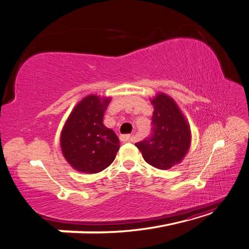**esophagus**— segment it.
<instances>
[{
  "label": "esophagus",
  "mask_w": 249,
  "mask_h": 249,
  "mask_svg": "<svg viewBox=\"0 0 249 249\" xmlns=\"http://www.w3.org/2000/svg\"><path fill=\"white\" fill-rule=\"evenodd\" d=\"M133 137H131L130 135H121L120 136V140L122 142H128V141H131Z\"/></svg>",
  "instance_id": "1"
}]
</instances>
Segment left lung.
I'll list each match as a JSON object with an SVG mask.
<instances>
[{"instance_id": "left-lung-1", "label": "left lung", "mask_w": 249, "mask_h": 249, "mask_svg": "<svg viewBox=\"0 0 249 249\" xmlns=\"http://www.w3.org/2000/svg\"><path fill=\"white\" fill-rule=\"evenodd\" d=\"M151 104L154 107L151 134L135 145L145 162L159 169H169L187 154L191 133L176 102L169 96L159 94Z\"/></svg>"}]
</instances>
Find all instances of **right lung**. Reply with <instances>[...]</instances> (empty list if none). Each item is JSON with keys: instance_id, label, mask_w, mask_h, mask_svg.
<instances>
[{"instance_id": "1", "label": "right lung", "mask_w": 249, "mask_h": 249, "mask_svg": "<svg viewBox=\"0 0 249 249\" xmlns=\"http://www.w3.org/2000/svg\"><path fill=\"white\" fill-rule=\"evenodd\" d=\"M110 99L89 95L79 102L62 129L63 157L81 173L96 174L113 162L120 149L118 136L104 125Z\"/></svg>"}]
</instances>
